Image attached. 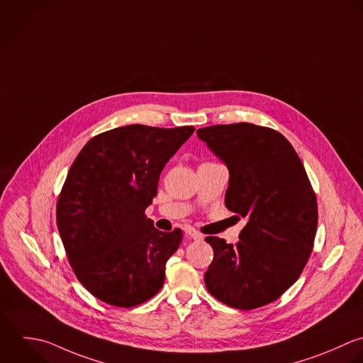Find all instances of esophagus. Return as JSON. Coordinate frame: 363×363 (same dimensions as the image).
<instances>
[{
    "instance_id": "obj_1",
    "label": "esophagus",
    "mask_w": 363,
    "mask_h": 363,
    "mask_svg": "<svg viewBox=\"0 0 363 363\" xmlns=\"http://www.w3.org/2000/svg\"><path fill=\"white\" fill-rule=\"evenodd\" d=\"M185 235H186V238L188 239H192V240H202V235L198 232V230H195L194 228H186L185 229Z\"/></svg>"
}]
</instances>
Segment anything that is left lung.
Segmentation results:
<instances>
[{"label":"left lung","mask_w":363,"mask_h":363,"mask_svg":"<svg viewBox=\"0 0 363 363\" xmlns=\"http://www.w3.org/2000/svg\"><path fill=\"white\" fill-rule=\"evenodd\" d=\"M196 133L229 169L226 208L247 220L235 245L205 239L213 249L206 289L239 310L270 304L313 253L318 206L306 168L289 140L269 127L235 123Z\"/></svg>","instance_id":"1"}]
</instances>
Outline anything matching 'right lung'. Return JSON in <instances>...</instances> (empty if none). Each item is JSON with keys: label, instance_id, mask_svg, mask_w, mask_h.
Segmentation results:
<instances>
[{"label": "right lung", "instance_id": "1", "mask_svg": "<svg viewBox=\"0 0 363 363\" xmlns=\"http://www.w3.org/2000/svg\"><path fill=\"white\" fill-rule=\"evenodd\" d=\"M194 131L124 125L94 135L73 161L56 203L57 230L77 280L103 303L131 308L161 290L182 232L155 229L144 212Z\"/></svg>", "mask_w": 363, "mask_h": 363}]
</instances>
